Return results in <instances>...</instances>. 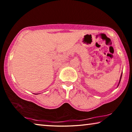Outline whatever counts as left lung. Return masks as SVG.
I'll list each match as a JSON object with an SVG mask.
<instances>
[{"instance_id":"1","label":"left lung","mask_w":132,"mask_h":132,"mask_svg":"<svg viewBox=\"0 0 132 132\" xmlns=\"http://www.w3.org/2000/svg\"><path fill=\"white\" fill-rule=\"evenodd\" d=\"M122 74H121V75H120V79H119V84H118V86H117V87H118L119 85V84H120V80H121V78H122Z\"/></svg>"}]
</instances>
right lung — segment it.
Here are the masks:
<instances>
[{
	"instance_id": "add662e5",
	"label": "right lung",
	"mask_w": 132,
	"mask_h": 132,
	"mask_svg": "<svg viewBox=\"0 0 132 132\" xmlns=\"http://www.w3.org/2000/svg\"><path fill=\"white\" fill-rule=\"evenodd\" d=\"M37 94H36V95H37Z\"/></svg>"
}]
</instances>
